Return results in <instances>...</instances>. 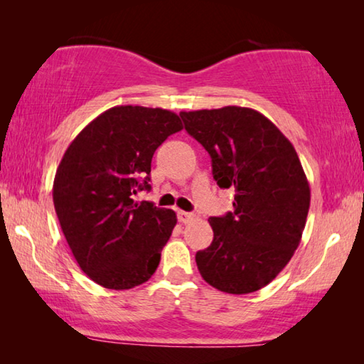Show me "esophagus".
Wrapping results in <instances>:
<instances>
[{
    "instance_id": "obj_1",
    "label": "esophagus",
    "mask_w": 364,
    "mask_h": 364,
    "mask_svg": "<svg viewBox=\"0 0 364 364\" xmlns=\"http://www.w3.org/2000/svg\"><path fill=\"white\" fill-rule=\"evenodd\" d=\"M176 217H178V221H180V223H188V221L194 218V215L189 213V212H184V210H178Z\"/></svg>"
}]
</instances>
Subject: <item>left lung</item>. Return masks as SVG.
<instances>
[{"instance_id": "1", "label": "left lung", "mask_w": 364, "mask_h": 364, "mask_svg": "<svg viewBox=\"0 0 364 364\" xmlns=\"http://www.w3.org/2000/svg\"><path fill=\"white\" fill-rule=\"evenodd\" d=\"M184 130L212 157L213 180L234 189L232 212L210 217L213 241L196 254L208 284L250 294L269 284L299 247L310 186L278 127L249 107L181 112Z\"/></svg>"}]
</instances>
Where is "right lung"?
Masks as SVG:
<instances>
[{
    "label": "right lung",
    "instance_id": "1",
    "mask_svg": "<svg viewBox=\"0 0 364 364\" xmlns=\"http://www.w3.org/2000/svg\"><path fill=\"white\" fill-rule=\"evenodd\" d=\"M180 130L170 110L117 106L67 147L54 176V208L80 268L100 286L132 289L156 273L176 213L136 204L133 196L151 189L154 152Z\"/></svg>",
    "mask_w": 364,
    "mask_h": 364
}]
</instances>
